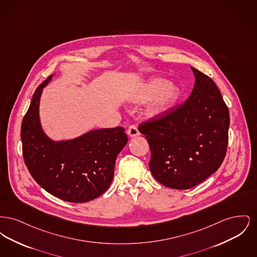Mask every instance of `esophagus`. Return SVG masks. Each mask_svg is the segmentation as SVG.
I'll return each instance as SVG.
<instances>
[{
    "mask_svg": "<svg viewBox=\"0 0 257 257\" xmlns=\"http://www.w3.org/2000/svg\"><path fill=\"white\" fill-rule=\"evenodd\" d=\"M127 134L129 135L130 137H138L140 135V132L138 130V127L135 126V125H131L129 128H128V131H127Z\"/></svg>",
    "mask_w": 257,
    "mask_h": 257,
    "instance_id": "34e87169",
    "label": "esophagus"
}]
</instances>
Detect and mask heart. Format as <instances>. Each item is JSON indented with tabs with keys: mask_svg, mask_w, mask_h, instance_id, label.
I'll list each match as a JSON object with an SVG mask.
<instances>
[{
	"mask_svg": "<svg viewBox=\"0 0 257 257\" xmlns=\"http://www.w3.org/2000/svg\"><path fill=\"white\" fill-rule=\"evenodd\" d=\"M179 98V88L165 79L153 78L140 87L135 95L134 101L144 104L152 99L148 107L149 116H159L171 109Z\"/></svg>",
	"mask_w": 257,
	"mask_h": 257,
	"instance_id": "heart-1",
	"label": "heart"
}]
</instances>
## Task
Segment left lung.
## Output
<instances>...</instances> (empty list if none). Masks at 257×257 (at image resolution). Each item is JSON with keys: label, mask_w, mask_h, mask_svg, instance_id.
I'll use <instances>...</instances> for the list:
<instances>
[{"label": "left lung", "mask_w": 257, "mask_h": 257, "mask_svg": "<svg viewBox=\"0 0 257 257\" xmlns=\"http://www.w3.org/2000/svg\"><path fill=\"white\" fill-rule=\"evenodd\" d=\"M191 68L196 82L189 98L139 126L151 151L152 175L176 190L195 187L218 171L228 143L229 111L219 88L207 75Z\"/></svg>", "instance_id": "8db88e82"}]
</instances>
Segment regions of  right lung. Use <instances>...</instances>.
<instances>
[{
  "mask_svg": "<svg viewBox=\"0 0 257 257\" xmlns=\"http://www.w3.org/2000/svg\"><path fill=\"white\" fill-rule=\"evenodd\" d=\"M53 76L37 87L22 121L25 164L51 195L74 203L90 201L110 187L115 159L127 144V135L117 126L91 130L71 140L50 139L41 127L39 103Z\"/></svg>",
  "mask_w": 257,
  "mask_h": 257,
  "instance_id": "right-lung-1",
  "label": "right lung"
}]
</instances>
